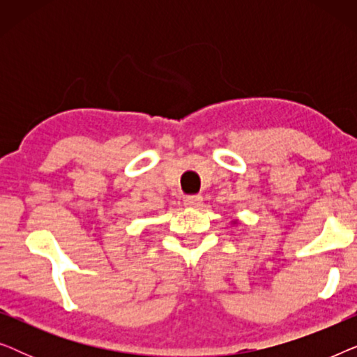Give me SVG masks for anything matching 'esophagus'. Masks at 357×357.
I'll return each mask as SVG.
<instances>
[{
    "label": "esophagus",
    "mask_w": 357,
    "mask_h": 357,
    "mask_svg": "<svg viewBox=\"0 0 357 357\" xmlns=\"http://www.w3.org/2000/svg\"><path fill=\"white\" fill-rule=\"evenodd\" d=\"M183 204L187 208H199L203 204V197H187L183 199Z\"/></svg>",
    "instance_id": "34e87169"
}]
</instances>
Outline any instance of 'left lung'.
<instances>
[{
  "mask_svg": "<svg viewBox=\"0 0 357 357\" xmlns=\"http://www.w3.org/2000/svg\"><path fill=\"white\" fill-rule=\"evenodd\" d=\"M231 224H232V226H237V224H238V219H231Z\"/></svg>",
  "mask_w": 357,
  "mask_h": 357,
  "instance_id": "8db88e82",
  "label": "left lung"
}]
</instances>
